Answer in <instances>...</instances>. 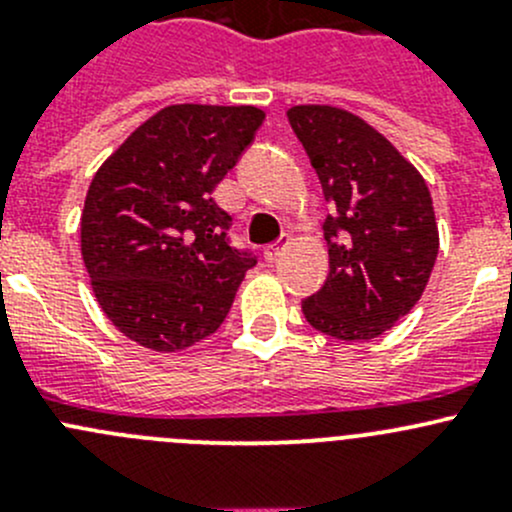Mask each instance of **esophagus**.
I'll return each mask as SVG.
<instances>
[{
    "mask_svg": "<svg viewBox=\"0 0 512 512\" xmlns=\"http://www.w3.org/2000/svg\"><path fill=\"white\" fill-rule=\"evenodd\" d=\"M287 240H289V237H282V240H277V242H272V245H267L265 252H262V257H265L267 262H277V260H280V255H282V252H285V247H287Z\"/></svg>",
    "mask_w": 512,
    "mask_h": 512,
    "instance_id": "obj_1",
    "label": "esophagus"
}]
</instances>
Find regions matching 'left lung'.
<instances>
[{
	"instance_id": "8db88e82",
	"label": "left lung",
	"mask_w": 512,
	"mask_h": 512,
	"mask_svg": "<svg viewBox=\"0 0 512 512\" xmlns=\"http://www.w3.org/2000/svg\"><path fill=\"white\" fill-rule=\"evenodd\" d=\"M289 126L317 170L329 277L302 302L317 332L366 342L414 309L438 255L426 180L364 118L337 106H292Z\"/></svg>"
}]
</instances>
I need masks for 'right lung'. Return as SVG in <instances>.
<instances>
[{"label": "right lung", "mask_w": 512, "mask_h": 512, "mask_svg": "<svg viewBox=\"0 0 512 512\" xmlns=\"http://www.w3.org/2000/svg\"><path fill=\"white\" fill-rule=\"evenodd\" d=\"M255 106L175 103L136 128L96 170L81 255L98 307L153 352H180L225 322L250 252L227 240L213 190L255 138Z\"/></svg>", "instance_id": "1"}]
</instances>
